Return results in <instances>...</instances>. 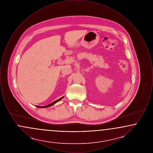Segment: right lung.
<instances>
[{
	"label": "right lung",
	"mask_w": 153,
	"mask_h": 153,
	"mask_svg": "<svg viewBox=\"0 0 153 153\" xmlns=\"http://www.w3.org/2000/svg\"><path fill=\"white\" fill-rule=\"evenodd\" d=\"M64 97H61V98H59V99H58V100H56V101H54V102H51V104H48V105H45V106H38V105H36V107H38V108H47V107H51V105H53V104H54L55 103H56L57 102H59L60 100H61L62 98H63Z\"/></svg>",
	"instance_id": "right-lung-1"
}]
</instances>
